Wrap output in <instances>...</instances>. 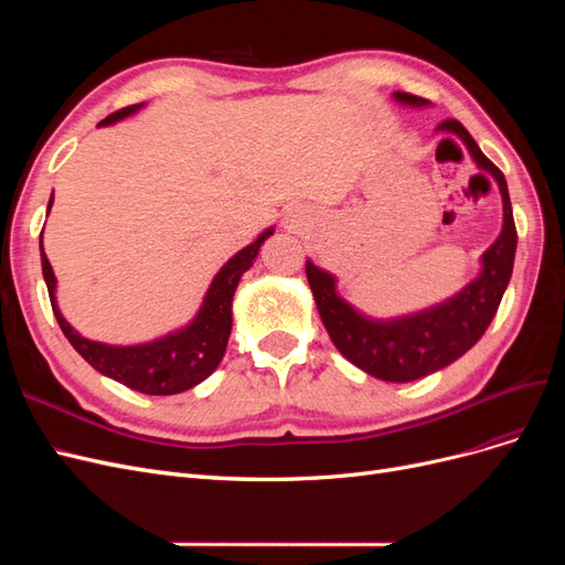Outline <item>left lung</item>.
Wrapping results in <instances>:
<instances>
[{"label": "left lung", "mask_w": 565, "mask_h": 565, "mask_svg": "<svg viewBox=\"0 0 565 565\" xmlns=\"http://www.w3.org/2000/svg\"><path fill=\"white\" fill-rule=\"evenodd\" d=\"M393 98L415 108L429 104L426 98L405 92H396ZM438 131L459 136L471 152L473 162L492 174L502 193V233L481 256L483 266L476 280L455 297L426 311L391 320H374L355 311L347 299L339 297L337 278L332 273L318 268L313 262H306V278H309L318 313L332 344L355 367L384 382H415L436 370L448 367L457 358L465 355L483 337L494 313H498L511 270H514L519 237L504 174L483 156L471 134L457 119L440 122Z\"/></svg>", "instance_id": "left-lung-1"}]
</instances>
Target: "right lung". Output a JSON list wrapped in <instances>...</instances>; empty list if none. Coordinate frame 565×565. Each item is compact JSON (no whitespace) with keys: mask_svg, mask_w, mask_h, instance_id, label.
<instances>
[{"mask_svg":"<svg viewBox=\"0 0 565 565\" xmlns=\"http://www.w3.org/2000/svg\"><path fill=\"white\" fill-rule=\"evenodd\" d=\"M141 106L143 104H136V106L117 110L108 115L100 125H113L117 119H125ZM51 202H54V193H51L49 210H51ZM270 235H273V228H266L252 245L243 247L233 256V259H228L224 266H221V270L216 273L207 289V295L202 299L198 316L188 322L185 328L169 332L156 341H148V344H136V347L100 344V341H92L71 328V322L61 316V309L56 303L54 268H51L44 247L40 243L42 273L49 289L51 309H54V316L67 341H71L73 349L94 370L134 391L148 393V396H172V393H181L198 386L218 367L231 337L235 287L241 282L243 273L252 268L256 254H259L262 245Z\"/></svg>","mask_w":565,"mask_h":565,"instance_id":"obj_1","label":"right lung"}]
</instances>
